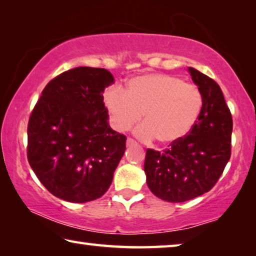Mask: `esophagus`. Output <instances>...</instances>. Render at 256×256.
<instances>
[{
    "label": "esophagus",
    "instance_id": "1",
    "mask_svg": "<svg viewBox=\"0 0 256 256\" xmlns=\"http://www.w3.org/2000/svg\"><path fill=\"white\" fill-rule=\"evenodd\" d=\"M133 144H136V142L133 140V138H128V140H126V146H133Z\"/></svg>",
    "mask_w": 256,
    "mask_h": 256
}]
</instances>
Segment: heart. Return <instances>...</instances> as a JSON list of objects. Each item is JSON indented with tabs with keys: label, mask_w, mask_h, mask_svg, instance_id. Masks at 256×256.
<instances>
[{
	"label": "heart",
	"mask_w": 256,
	"mask_h": 256,
	"mask_svg": "<svg viewBox=\"0 0 256 256\" xmlns=\"http://www.w3.org/2000/svg\"><path fill=\"white\" fill-rule=\"evenodd\" d=\"M104 104L115 130L126 131L144 115V123L136 130V136L170 146L192 131L202 112L203 96L180 78L152 73L131 78L124 89L108 88Z\"/></svg>",
	"instance_id": "obj_1"
}]
</instances>
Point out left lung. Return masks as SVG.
I'll return each mask as SVG.
<instances>
[{"label": "left lung", "mask_w": 256, "mask_h": 256, "mask_svg": "<svg viewBox=\"0 0 256 256\" xmlns=\"http://www.w3.org/2000/svg\"><path fill=\"white\" fill-rule=\"evenodd\" d=\"M203 96V108L188 136L164 152L146 150V184L156 196L167 202H184L214 188L232 152V118L219 84L188 68Z\"/></svg>", "instance_id": "left-lung-1"}]
</instances>
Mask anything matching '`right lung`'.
I'll return each instance as SVG.
<instances>
[{"instance_id":"right-lung-1","label":"right lung","mask_w":256,"mask_h":256,"mask_svg":"<svg viewBox=\"0 0 256 256\" xmlns=\"http://www.w3.org/2000/svg\"><path fill=\"white\" fill-rule=\"evenodd\" d=\"M112 84L106 68H76L50 80L34 105L28 162L56 198L84 203L110 188L126 149V136L108 124L102 92Z\"/></svg>"}]
</instances>
